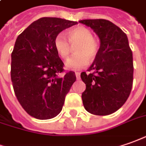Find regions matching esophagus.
<instances>
[{
    "label": "esophagus",
    "instance_id": "34e87169",
    "mask_svg": "<svg viewBox=\"0 0 146 146\" xmlns=\"http://www.w3.org/2000/svg\"><path fill=\"white\" fill-rule=\"evenodd\" d=\"M75 75H76V77H77V79H79V78H80L81 73H79V72H76V73H75Z\"/></svg>",
    "mask_w": 146,
    "mask_h": 146
}]
</instances>
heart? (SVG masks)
Segmentation results:
<instances>
[{"instance_id":"heart-1","label":"heart","mask_w":146,"mask_h":146,"mask_svg":"<svg viewBox=\"0 0 146 146\" xmlns=\"http://www.w3.org/2000/svg\"><path fill=\"white\" fill-rule=\"evenodd\" d=\"M69 40H68V39ZM75 46V52L65 62V67L71 70H78L86 67L89 59L92 60L98 54L99 41L93 36V33L88 28L78 26L68 33V38L64 33H60L54 39V47L59 56L65 59L71 51V45Z\"/></svg>"}]
</instances>
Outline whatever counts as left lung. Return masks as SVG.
<instances>
[{"label": "left lung", "mask_w": 146, "mask_h": 146, "mask_svg": "<svg viewBox=\"0 0 146 146\" xmlns=\"http://www.w3.org/2000/svg\"><path fill=\"white\" fill-rule=\"evenodd\" d=\"M100 40V48L88 71L81 77L86 86L81 98L86 110L92 114L106 116L122 106L133 86V53L126 34L110 21L81 20Z\"/></svg>", "instance_id": "8db88e82"}]
</instances>
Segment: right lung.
I'll return each instance as SVG.
<instances>
[{"instance_id":"1","label":"right lung","mask_w":146,"mask_h":146,"mask_svg":"<svg viewBox=\"0 0 146 146\" xmlns=\"http://www.w3.org/2000/svg\"><path fill=\"white\" fill-rule=\"evenodd\" d=\"M77 24L57 17H42L16 40L11 55V80L20 104L35 118L47 120L59 114L65 96L76 81L73 71L59 76L64 63L55 49L54 39Z\"/></svg>"}]
</instances>
